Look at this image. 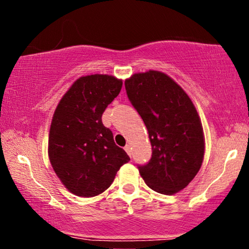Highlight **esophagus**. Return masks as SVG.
Segmentation results:
<instances>
[{
  "instance_id": "obj_1",
  "label": "esophagus",
  "mask_w": 249,
  "mask_h": 249,
  "mask_svg": "<svg viewBox=\"0 0 249 249\" xmlns=\"http://www.w3.org/2000/svg\"><path fill=\"white\" fill-rule=\"evenodd\" d=\"M124 150L127 151V154L130 156L131 155V146H130V144H127V146L124 147Z\"/></svg>"
}]
</instances>
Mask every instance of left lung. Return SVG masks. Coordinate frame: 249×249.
Returning <instances> with one entry per match:
<instances>
[{"instance_id": "1", "label": "left lung", "mask_w": 249, "mask_h": 249, "mask_svg": "<svg viewBox=\"0 0 249 249\" xmlns=\"http://www.w3.org/2000/svg\"><path fill=\"white\" fill-rule=\"evenodd\" d=\"M124 86L146 124L152 147L150 161L138 167L140 176L157 193H178L189 185L204 160L199 114L185 90L163 72L135 73Z\"/></svg>"}]
</instances>
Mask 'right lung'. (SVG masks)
Listing matches in <instances>:
<instances>
[{
	"label": "right lung",
	"instance_id": "add662e5",
	"mask_svg": "<svg viewBox=\"0 0 249 249\" xmlns=\"http://www.w3.org/2000/svg\"><path fill=\"white\" fill-rule=\"evenodd\" d=\"M122 80L108 74L80 76L59 102L49 133L48 154L64 187L79 197H94L111 186L130 158L114 143L101 117L119 94Z\"/></svg>",
	"mask_w": 249,
	"mask_h": 249
}]
</instances>
